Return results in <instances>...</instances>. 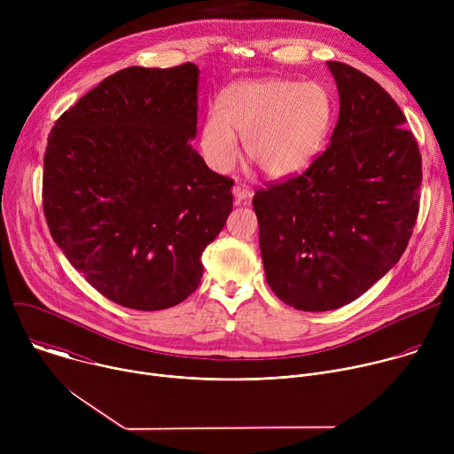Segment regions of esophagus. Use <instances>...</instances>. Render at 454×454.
Masks as SVG:
<instances>
[{
	"mask_svg": "<svg viewBox=\"0 0 454 454\" xmlns=\"http://www.w3.org/2000/svg\"><path fill=\"white\" fill-rule=\"evenodd\" d=\"M233 196H235V201L237 203H242L246 200H249L253 196V192L249 190L247 184H242V183H235L233 186Z\"/></svg>",
	"mask_w": 454,
	"mask_h": 454,
	"instance_id": "1",
	"label": "esophagus"
}]
</instances>
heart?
<instances>
[{"label": "heart", "mask_w": 454, "mask_h": 454, "mask_svg": "<svg viewBox=\"0 0 454 454\" xmlns=\"http://www.w3.org/2000/svg\"><path fill=\"white\" fill-rule=\"evenodd\" d=\"M333 118L334 100L319 82L240 81L207 114L200 147L214 170L228 172L239 160L240 137L249 161L270 177H287L316 160Z\"/></svg>", "instance_id": "heart-1"}]
</instances>
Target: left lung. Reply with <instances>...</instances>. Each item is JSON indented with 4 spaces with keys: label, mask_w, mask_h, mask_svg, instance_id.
<instances>
[{
    "label": "left lung",
    "mask_w": 454,
    "mask_h": 454,
    "mask_svg": "<svg viewBox=\"0 0 454 454\" xmlns=\"http://www.w3.org/2000/svg\"><path fill=\"white\" fill-rule=\"evenodd\" d=\"M340 118L305 172L258 188L266 280L298 310L340 309L404 253L419 215L422 156L397 102L373 79L331 60Z\"/></svg>",
    "instance_id": "8db88e82"
}]
</instances>
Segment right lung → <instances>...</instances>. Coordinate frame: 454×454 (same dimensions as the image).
I'll use <instances>...</instances> for the list:
<instances>
[{"label":"right lung","instance_id":"right-lung-1","mask_svg":"<svg viewBox=\"0 0 454 454\" xmlns=\"http://www.w3.org/2000/svg\"><path fill=\"white\" fill-rule=\"evenodd\" d=\"M196 64L131 67L64 111L48 137L43 210L70 264L111 301L161 310L203 277L201 254L233 208V179L208 168Z\"/></svg>","mask_w":454,"mask_h":454}]
</instances>
